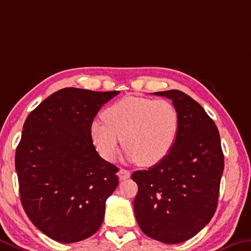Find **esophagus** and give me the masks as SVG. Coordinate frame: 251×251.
<instances>
[{"label": "esophagus", "mask_w": 251, "mask_h": 251, "mask_svg": "<svg viewBox=\"0 0 251 251\" xmlns=\"http://www.w3.org/2000/svg\"><path fill=\"white\" fill-rule=\"evenodd\" d=\"M118 176L121 180H126V178H128L130 176V172L125 169H121L118 172Z\"/></svg>", "instance_id": "1"}]
</instances>
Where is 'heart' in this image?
Masks as SVG:
<instances>
[{"instance_id": "obj_1", "label": "heart", "mask_w": 251, "mask_h": 251, "mask_svg": "<svg viewBox=\"0 0 251 251\" xmlns=\"http://www.w3.org/2000/svg\"><path fill=\"white\" fill-rule=\"evenodd\" d=\"M104 122L91 123V140L98 153L114 161L119 143L127 158L143 166L162 161L176 141L180 117L177 109L166 99L127 96L102 113Z\"/></svg>"}]
</instances>
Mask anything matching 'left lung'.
Here are the masks:
<instances>
[{
    "label": "left lung",
    "mask_w": 251,
    "mask_h": 251,
    "mask_svg": "<svg viewBox=\"0 0 251 251\" xmlns=\"http://www.w3.org/2000/svg\"><path fill=\"white\" fill-rule=\"evenodd\" d=\"M172 100L180 117L176 141L149 170L135 171L137 224L146 236L180 244L204 228L217 210L225 168L220 135L202 106L180 90L154 93Z\"/></svg>",
    "instance_id": "1"
}]
</instances>
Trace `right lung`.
<instances>
[{
  "instance_id": "1",
  "label": "right lung",
  "mask_w": 251,
  "mask_h": 251,
  "mask_svg": "<svg viewBox=\"0 0 251 251\" xmlns=\"http://www.w3.org/2000/svg\"><path fill=\"white\" fill-rule=\"evenodd\" d=\"M119 91L63 88L31 111L15 153L20 198L31 222L63 244L100 228L118 168L99 156L90 126Z\"/></svg>"
}]
</instances>
